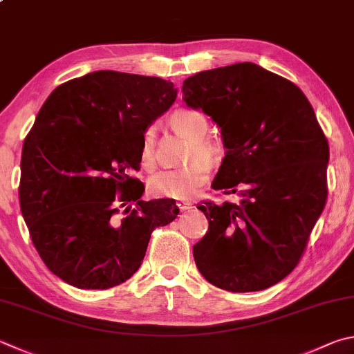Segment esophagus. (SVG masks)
<instances>
[{
    "mask_svg": "<svg viewBox=\"0 0 354 354\" xmlns=\"http://www.w3.org/2000/svg\"><path fill=\"white\" fill-rule=\"evenodd\" d=\"M176 205H178V209L181 210V212L190 210L192 207H194V204H192V203H184V201H178V203H176Z\"/></svg>",
    "mask_w": 354,
    "mask_h": 354,
    "instance_id": "obj_1",
    "label": "esophagus"
}]
</instances>
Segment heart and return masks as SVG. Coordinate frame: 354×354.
<instances>
[{"label":"heart","instance_id":"obj_1","mask_svg":"<svg viewBox=\"0 0 354 354\" xmlns=\"http://www.w3.org/2000/svg\"><path fill=\"white\" fill-rule=\"evenodd\" d=\"M170 125L190 140L187 158L190 164L160 171L153 176L149 183L150 192L156 196L171 199H187L207 183L209 164H215L221 158V145L215 139L207 138L209 120L204 113L192 108H181L170 115ZM156 138L151 127L147 128L140 139L139 160L147 170L155 169L156 165Z\"/></svg>","mask_w":354,"mask_h":354}]
</instances>
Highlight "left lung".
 <instances>
[{
	"mask_svg": "<svg viewBox=\"0 0 354 354\" xmlns=\"http://www.w3.org/2000/svg\"><path fill=\"white\" fill-rule=\"evenodd\" d=\"M183 99L221 128L215 190L240 203H203L209 230L194 246L198 271L230 292L261 291L299 265L326 203L328 140L299 86L255 63L185 79Z\"/></svg>",
	"mask_w": 354,
	"mask_h": 354,
	"instance_id": "1",
	"label": "left lung"
}]
</instances>
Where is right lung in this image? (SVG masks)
<instances>
[{"mask_svg": "<svg viewBox=\"0 0 354 354\" xmlns=\"http://www.w3.org/2000/svg\"><path fill=\"white\" fill-rule=\"evenodd\" d=\"M178 89L159 77L95 71L57 86L21 153L20 207L50 272L79 289L124 283L151 232L175 220V199L142 201V133Z\"/></svg>", "mask_w": 354, "mask_h": 354, "instance_id": "obj_1", "label": "right lung"}]
</instances>
